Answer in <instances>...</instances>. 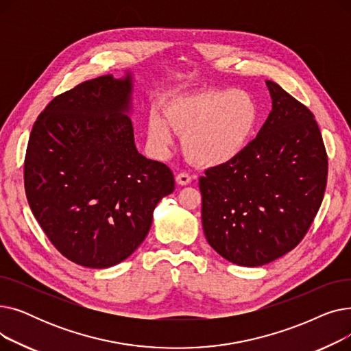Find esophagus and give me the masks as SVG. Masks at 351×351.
Here are the masks:
<instances>
[{
    "instance_id": "34e87169",
    "label": "esophagus",
    "mask_w": 351,
    "mask_h": 351,
    "mask_svg": "<svg viewBox=\"0 0 351 351\" xmlns=\"http://www.w3.org/2000/svg\"><path fill=\"white\" fill-rule=\"evenodd\" d=\"M191 182H192V176L189 173L182 172V173L176 175V183L180 186H186V185H189Z\"/></svg>"
}]
</instances>
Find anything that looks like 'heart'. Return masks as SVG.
I'll use <instances>...</instances> for the list:
<instances>
[{
  "instance_id": "obj_1",
  "label": "heart",
  "mask_w": 351,
  "mask_h": 351,
  "mask_svg": "<svg viewBox=\"0 0 351 351\" xmlns=\"http://www.w3.org/2000/svg\"><path fill=\"white\" fill-rule=\"evenodd\" d=\"M147 118V138L158 149L172 143V130L183 135L188 158L215 168L246 149L262 119L256 98L246 90L206 89L179 95Z\"/></svg>"
}]
</instances>
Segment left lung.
<instances>
[{"mask_svg":"<svg viewBox=\"0 0 351 351\" xmlns=\"http://www.w3.org/2000/svg\"><path fill=\"white\" fill-rule=\"evenodd\" d=\"M266 85L271 110L259 134L242 155L199 178L208 243L246 267L267 265L302 242L327 183L315 115L280 85Z\"/></svg>","mask_w":351,"mask_h":351,"instance_id":"1","label":"left lung"}]
</instances>
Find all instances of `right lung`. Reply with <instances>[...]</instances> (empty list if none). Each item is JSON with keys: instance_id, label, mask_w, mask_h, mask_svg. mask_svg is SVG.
Here are the masks:
<instances>
[{"instance_id": "right-lung-1", "label": "right lung", "mask_w": 351, "mask_h": 351, "mask_svg": "<svg viewBox=\"0 0 351 351\" xmlns=\"http://www.w3.org/2000/svg\"><path fill=\"white\" fill-rule=\"evenodd\" d=\"M131 99L129 72L85 81L55 97L29 135V208L49 242L84 267L105 269L131 256L159 200L175 189L168 166L136 149Z\"/></svg>"}]
</instances>
